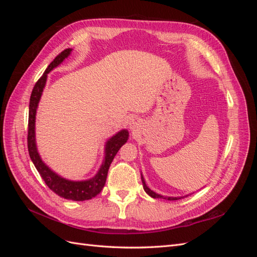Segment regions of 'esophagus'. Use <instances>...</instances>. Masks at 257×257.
<instances>
[{
	"instance_id": "obj_1",
	"label": "esophagus",
	"mask_w": 257,
	"mask_h": 257,
	"mask_svg": "<svg viewBox=\"0 0 257 257\" xmlns=\"http://www.w3.org/2000/svg\"><path fill=\"white\" fill-rule=\"evenodd\" d=\"M141 121H139V119H133L131 122H130V128L132 131H138L139 127H141Z\"/></svg>"
}]
</instances>
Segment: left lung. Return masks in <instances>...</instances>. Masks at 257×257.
Listing matches in <instances>:
<instances>
[{"instance_id":"8db88e82","label":"left lung","mask_w":257,"mask_h":257,"mask_svg":"<svg viewBox=\"0 0 257 257\" xmlns=\"http://www.w3.org/2000/svg\"><path fill=\"white\" fill-rule=\"evenodd\" d=\"M142 181H143V185H144V190H145V192L148 194V195L151 196L152 198H163V199H166V200H177V199H181V198H183V197H185V196H189V195H185V196H178V197L163 196V195H161V194L155 193V192H153L152 190H150L149 188H148V185L146 184V181H145V178H144L143 174H142Z\"/></svg>"}]
</instances>
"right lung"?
<instances>
[{
  "mask_svg": "<svg viewBox=\"0 0 257 257\" xmlns=\"http://www.w3.org/2000/svg\"><path fill=\"white\" fill-rule=\"evenodd\" d=\"M72 48H67L62 51L59 56L56 57L49 66L46 68L45 73L38 81L35 83L32 94L30 97V107H29V132H28V149L30 158L32 160L34 166L37 172L40 173L41 177L48 188L65 199H71L75 201H83L95 197L97 194L103 190L106 178L108 174V169L113 161L115 154L118 153L120 148L127 142L128 139V131L123 128L111 136L105 144L104 149V160L102 162L97 173L87 180L74 181L69 179L61 177L56 172L46 164L42 160L40 153L37 150L36 138H35V122H36V111L38 108L44 88L47 81V75L52 71L53 68L59 66L69 54L72 52Z\"/></svg>",
  "mask_w": 257,
  "mask_h": 257,
  "instance_id": "add662e5",
  "label": "right lung"
}]
</instances>
